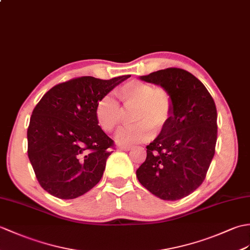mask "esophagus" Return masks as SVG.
Listing matches in <instances>:
<instances>
[{"mask_svg": "<svg viewBox=\"0 0 250 250\" xmlns=\"http://www.w3.org/2000/svg\"><path fill=\"white\" fill-rule=\"evenodd\" d=\"M119 150H123V151H129L132 148L130 146H119Z\"/></svg>", "mask_w": 250, "mask_h": 250, "instance_id": "esophagus-1", "label": "esophagus"}]
</instances>
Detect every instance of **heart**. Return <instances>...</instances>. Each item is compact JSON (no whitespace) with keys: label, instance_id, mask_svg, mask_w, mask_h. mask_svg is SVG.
Here are the masks:
<instances>
[{"label":"heart","instance_id":"b5f03b06","mask_svg":"<svg viewBox=\"0 0 250 250\" xmlns=\"http://www.w3.org/2000/svg\"><path fill=\"white\" fill-rule=\"evenodd\" d=\"M125 108H133L135 125L120 129L116 141L121 145H134L149 141L153 130L162 131L173 116V100L169 91L139 80H132L117 90ZM96 120L103 131L113 132L123 119V109L111 95L99 99L95 107Z\"/></svg>","mask_w":250,"mask_h":250}]
</instances>
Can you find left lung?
<instances>
[{
    "label": "left lung",
    "instance_id": "obj_1",
    "mask_svg": "<svg viewBox=\"0 0 250 250\" xmlns=\"http://www.w3.org/2000/svg\"><path fill=\"white\" fill-rule=\"evenodd\" d=\"M141 80L169 91L173 116L146 147L147 158L136 170V177L159 198L181 199L205 181L215 154V102L206 86L183 69L167 68L143 75Z\"/></svg>",
    "mask_w": 250,
    "mask_h": 250
}]
</instances>
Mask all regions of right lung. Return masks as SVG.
<instances>
[{"label":"right lung","instance_id":"right-lung-1","mask_svg":"<svg viewBox=\"0 0 250 250\" xmlns=\"http://www.w3.org/2000/svg\"><path fill=\"white\" fill-rule=\"evenodd\" d=\"M131 75L111 80L81 77L55 85L35 106L27 129V154L42 188L74 199L100 181L114 141L99 126L95 107Z\"/></svg>","mask_w":250,"mask_h":250}]
</instances>
